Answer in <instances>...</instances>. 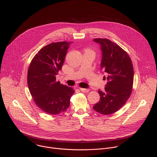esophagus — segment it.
Listing matches in <instances>:
<instances>
[{
    "instance_id": "esophagus-1",
    "label": "esophagus",
    "mask_w": 157,
    "mask_h": 157,
    "mask_svg": "<svg viewBox=\"0 0 157 157\" xmlns=\"http://www.w3.org/2000/svg\"><path fill=\"white\" fill-rule=\"evenodd\" d=\"M79 90L84 93H88L89 91V89H84V88H79Z\"/></svg>"
}]
</instances>
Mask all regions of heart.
Instances as JSON below:
<instances>
[{
  "instance_id": "heart-1",
  "label": "heart",
  "mask_w": 157,
  "mask_h": 157,
  "mask_svg": "<svg viewBox=\"0 0 157 157\" xmlns=\"http://www.w3.org/2000/svg\"><path fill=\"white\" fill-rule=\"evenodd\" d=\"M87 51H89V52H91V51H90V50H87Z\"/></svg>"
}]
</instances>
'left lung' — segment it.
Masks as SVG:
<instances>
[{
    "mask_svg": "<svg viewBox=\"0 0 157 157\" xmlns=\"http://www.w3.org/2000/svg\"><path fill=\"white\" fill-rule=\"evenodd\" d=\"M102 51L101 68L107 75L105 91L99 89L100 101L93 109L103 115L119 110L130 98L133 82V68L127 53L106 38H96ZM105 79V76H104Z\"/></svg>",
    "mask_w": 157,
    "mask_h": 157,
    "instance_id": "obj_1",
    "label": "left lung"
}]
</instances>
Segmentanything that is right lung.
Here are the masks:
<instances>
[{
	"mask_svg": "<svg viewBox=\"0 0 157 157\" xmlns=\"http://www.w3.org/2000/svg\"><path fill=\"white\" fill-rule=\"evenodd\" d=\"M72 42L48 44L35 55L28 70L27 83L35 103L50 115L63 113L70 107L75 91L56 81L61 70L67 50Z\"/></svg>",
	"mask_w": 157,
	"mask_h": 157,
	"instance_id": "right-lung-1",
	"label": "right lung"
}]
</instances>
